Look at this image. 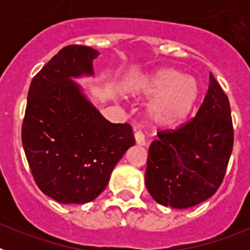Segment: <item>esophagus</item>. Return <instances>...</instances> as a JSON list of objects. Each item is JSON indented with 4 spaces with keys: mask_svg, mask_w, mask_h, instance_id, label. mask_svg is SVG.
<instances>
[{
    "mask_svg": "<svg viewBox=\"0 0 250 250\" xmlns=\"http://www.w3.org/2000/svg\"><path fill=\"white\" fill-rule=\"evenodd\" d=\"M134 136H135V141H136V144H138V145H141V146H144V145L146 144V141H145L144 134H143V132H141L140 130L135 131Z\"/></svg>",
    "mask_w": 250,
    "mask_h": 250,
    "instance_id": "1",
    "label": "esophagus"
}]
</instances>
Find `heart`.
Instances as JSON below:
<instances>
[{
  "mask_svg": "<svg viewBox=\"0 0 250 250\" xmlns=\"http://www.w3.org/2000/svg\"><path fill=\"white\" fill-rule=\"evenodd\" d=\"M182 76L174 68H165L143 81L141 92L151 98L158 96L149 106L152 121L169 125L189 114L198 98L199 86L193 77Z\"/></svg>",
  "mask_w": 250,
  "mask_h": 250,
  "instance_id": "b5f03b06",
  "label": "heart"
}]
</instances>
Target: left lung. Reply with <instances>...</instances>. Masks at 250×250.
Listing matches in <instances>:
<instances>
[{
    "label": "left lung",
    "mask_w": 250,
    "mask_h": 250,
    "mask_svg": "<svg viewBox=\"0 0 250 250\" xmlns=\"http://www.w3.org/2000/svg\"><path fill=\"white\" fill-rule=\"evenodd\" d=\"M234 144L230 104L210 72L203 104L176 129L158 131L147 154L145 185L165 207L185 209L210 198L223 183Z\"/></svg>",
    "instance_id": "obj_1"
}]
</instances>
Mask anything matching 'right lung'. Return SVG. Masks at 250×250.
I'll use <instances>...</instances> for the list:
<instances>
[{
	"instance_id": "add662e5",
	"label": "right lung",
	"mask_w": 250,
	"mask_h": 250,
	"mask_svg": "<svg viewBox=\"0 0 250 250\" xmlns=\"http://www.w3.org/2000/svg\"><path fill=\"white\" fill-rule=\"evenodd\" d=\"M87 46L68 45L31 81L21 138L40 190L62 204L98 198L112 169L135 144L130 124L106 120L70 80L92 75L99 56Z\"/></svg>"
}]
</instances>
